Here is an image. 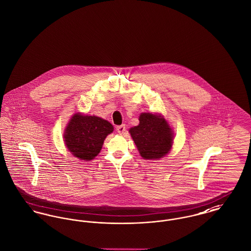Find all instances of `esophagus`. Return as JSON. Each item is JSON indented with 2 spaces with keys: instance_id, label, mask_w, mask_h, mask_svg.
<instances>
[{
  "instance_id": "34e87169",
  "label": "esophagus",
  "mask_w": 251,
  "mask_h": 251,
  "mask_svg": "<svg viewBox=\"0 0 251 251\" xmlns=\"http://www.w3.org/2000/svg\"><path fill=\"white\" fill-rule=\"evenodd\" d=\"M116 131H117L118 134H124V133L126 132V127H125V125L122 124V125L117 126V127H116Z\"/></svg>"
}]
</instances>
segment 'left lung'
<instances>
[{"label":"left lung","instance_id":"8db88e82","mask_svg":"<svg viewBox=\"0 0 251 251\" xmlns=\"http://www.w3.org/2000/svg\"><path fill=\"white\" fill-rule=\"evenodd\" d=\"M137 150L145 159H157L168 154L173 144L172 129L162 116L143 113L139 124L130 129Z\"/></svg>","mask_w":251,"mask_h":251}]
</instances>
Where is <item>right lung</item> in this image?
<instances>
[{
    "label": "right lung",
    "mask_w": 251,
    "mask_h": 251,
    "mask_svg": "<svg viewBox=\"0 0 251 251\" xmlns=\"http://www.w3.org/2000/svg\"><path fill=\"white\" fill-rule=\"evenodd\" d=\"M113 131V125L107 120L75 114L65 130L64 139L69 151L75 156L92 160L99 154L106 136Z\"/></svg>",
    "instance_id": "right-lung-1"
}]
</instances>
